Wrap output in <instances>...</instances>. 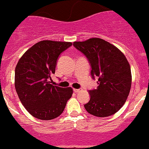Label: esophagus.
<instances>
[{
	"instance_id": "1",
	"label": "esophagus",
	"mask_w": 149,
	"mask_h": 149,
	"mask_svg": "<svg viewBox=\"0 0 149 149\" xmlns=\"http://www.w3.org/2000/svg\"><path fill=\"white\" fill-rule=\"evenodd\" d=\"M74 93H79V91H81V89H73Z\"/></svg>"
}]
</instances>
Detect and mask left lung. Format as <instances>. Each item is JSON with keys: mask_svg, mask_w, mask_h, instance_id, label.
Wrapping results in <instances>:
<instances>
[{"mask_svg": "<svg viewBox=\"0 0 149 149\" xmlns=\"http://www.w3.org/2000/svg\"><path fill=\"white\" fill-rule=\"evenodd\" d=\"M73 46L88 58L96 89L89 91V102L84 105L91 114L106 117L116 113L125 104L131 86V67L120 49L102 38L75 41Z\"/></svg>", "mask_w": 149, "mask_h": 149, "instance_id": "1", "label": "left lung"}]
</instances>
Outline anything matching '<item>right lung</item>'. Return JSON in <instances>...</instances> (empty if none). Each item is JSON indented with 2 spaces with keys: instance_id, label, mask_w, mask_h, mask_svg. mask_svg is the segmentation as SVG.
Masks as SVG:
<instances>
[{
  "instance_id": "1",
  "label": "right lung",
  "mask_w": 149,
  "mask_h": 149,
  "mask_svg": "<svg viewBox=\"0 0 149 149\" xmlns=\"http://www.w3.org/2000/svg\"><path fill=\"white\" fill-rule=\"evenodd\" d=\"M71 45V42L41 41L26 50L16 65V92L26 111L37 119L58 117L72 96L70 87L63 88L50 84L58 56Z\"/></svg>"
}]
</instances>
